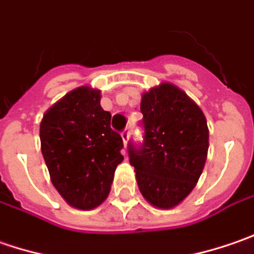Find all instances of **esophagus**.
<instances>
[{
	"mask_svg": "<svg viewBox=\"0 0 254 254\" xmlns=\"http://www.w3.org/2000/svg\"><path fill=\"white\" fill-rule=\"evenodd\" d=\"M121 136H122V140H124V146L127 148V140H129V129H125V130L121 133ZM124 153H125V149H124Z\"/></svg>",
	"mask_w": 254,
	"mask_h": 254,
	"instance_id": "esophagus-1",
	"label": "esophagus"
}]
</instances>
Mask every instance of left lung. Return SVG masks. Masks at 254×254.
<instances>
[{"mask_svg":"<svg viewBox=\"0 0 254 254\" xmlns=\"http://www.w3.org/2000/svg\"><path fill=\"white\" fill-rule=\"evenodd\" d=\"M143 146L129 143V162L142 196L158 209H172L189 196L203 172L209 129L204 114L185 91L162 82L142 94Z\"/></svg>","mask_w":254,"mask_h":254,"instance_id":"8db88e82","label":"left lung"}]
</instances>
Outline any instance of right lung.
I'll return each mask as SVG.
<instances>
[{"mask_svg":"<svg viewBox=\"0 0 254 254\" xmlns=\"http://www.w3.org/2000/svg\"><path fill=\"white\" fill-rule=\"evenodd\" d=\"M39 138L51 182L66 203L91 210L105 200L124 142L111 129L99 89L83 85L62 96L44 114Z\"/></svg>","mask_w":254,"mask_h":254,"instance_id":"1","label":"right lung"}]
</instances>
